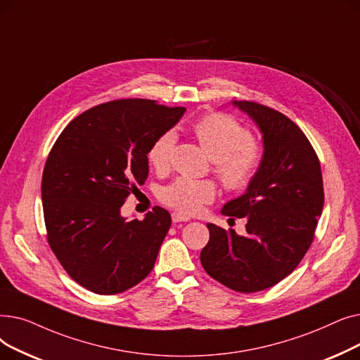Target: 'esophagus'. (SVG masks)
Segmentation results:
<instances>
[{
    "label": "esophagus",
    "mask_w": 360,
    "mask_h": 360,
    "mask_svg": "<svg viewBox=\"0 0 360 360\" xmlns=\"http://www.w3.org/2000/svg\"><path fill=\"white\" fill-rule=\"evenodd\" d=\"M171 218H173V222H184V221H189L191 218L181 214V212H173V215H171Z\"/></svg>",
    "instance_id": "34e87169"
}]
</instances>
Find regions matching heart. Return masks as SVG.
I'll return each instance as SVG.
<instances>
[{"label": "heart", "instance_id": "heart-1", "mask_svg": "<svg viewBox=\"0 0 360 360\" xmlns=\"http://www.w3.org/2000/svg\"><path fill=\"white\" fill-rule=\"evenodd\" d=\"M193 133L202 149L214 161L212 171L230 192H242L255 180L264 160L262 146L252 139L250 131L227 114L214 112L193 124ZM177 142L174 130L160 134L148 152V160L157 169L169 165ZM215 186L208 180L179 177L161 192L168 207L186 214H195L214 200Z\"/></svg>", "mask_w": 360, "mask_h": 360}]
</instances>
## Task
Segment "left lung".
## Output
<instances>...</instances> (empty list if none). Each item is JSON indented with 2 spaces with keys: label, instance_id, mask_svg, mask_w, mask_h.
<instances>
[{
  "label": "left lung",
  "instance_id": "obj_1",
  "mask_svg": "<svg viewBox=\"0 0 360 360\" xmlns=\"http://www.w3.org/2000/svg\"><path fill=\"white\" fill-rule=\"evenodd\" d=\"M231 104L262 133L264 160L246 192L222 215L246 218V234L207 224L200 262L210 276L240 293L269 288L292 274L314 240L323 207L321 164L304 133L284 114L250 101Z\"/></svg>",
  "mask_w": 360,
  "mask_h": 360
}]
</instances>
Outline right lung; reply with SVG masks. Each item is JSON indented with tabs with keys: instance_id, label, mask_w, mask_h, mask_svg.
I'll return each mask as SVG.
<instances>
[{
	"instance_id": "add662e5",
	"label": "right lung",
	"mask_w": 360,
	"mask_h": 360,
	"mask_svg": "<svg viewBox=\"0 0 360 360\" xmlns=\"http://www.w3.org/2000/svg\"><path fill=\"white\" fill-rule=\"evenodd\" d=\"M186 108L150 99L96 105L67 124L42 174L48 243L76 283L98 295L123 293L155 265L171 226L155 207L127 221L122 207L148 179V152Z\"/></svg>"
}]
</instances>
